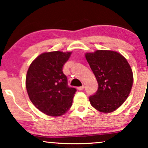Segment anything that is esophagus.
Returning a JSON list of instances; mask_svg holds the SVG:
<instances>
[{"instance_id":"esophagus-1","label":"esophagus","mask_w":148,"mask_h":148,"mask_svg":"<svg viewBox=\"0 0 148 148\" xmlns=\"http://www.w3.org/2000/svg\"><path fill=\"white\" fill-rule=\"evenodd\" d=\"M84 86H79V87L77 88V89L79 90H84Z\"/></svg>"}]
</instances>
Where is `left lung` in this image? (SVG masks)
<instances>
[{"instance_id":"8db88e82","label":"left lung","mask_w":148,"mask_h":148,"mask_svg":"<svg viewBox=\"0 0 148 148\" xmlns=\"http://www.w3.org/2000/svg\"><path fill=\"white\" fill-rule=\"evenodd\" d=\"M86 58L98 83L97 90L89 97L90 104L103 113L114 111L127 99L132 89L133 73L130 64L113 51L87 53Z\"/></svg>"}]
</instances>
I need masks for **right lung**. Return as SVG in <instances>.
I'll list each match as a JSON object with an SVG mask.
<instances>
[{"label": "right lung", "mask_w": 148, "mask_h": 148, "mask_svg": "<svg viewBox=\"0 0 148 148\" xmlns=\"http://www.w3.org/2000/svg\"><path fill=\"white\" fill-rule=\"evenodd\" d=\"M71 52L44 53L30 64L25 86L34 106L51 116L63 115L72 104L76 89L68 86L62 72Z\"/></svg>", "instance_id": "add662e5"}]
</instances>
